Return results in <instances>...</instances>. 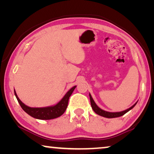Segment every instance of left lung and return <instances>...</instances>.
Here are the masks:
<instances>
[{
	"instance_id": "8db88e82",
	"label": "left lung",
	"mask_w": 154,
	"mask_h": 154,
	"mask_svg": "<svg viewBox=\"0 0 154 154\" xmlns=\"http://www.w3.org/2000/svg\"><path fill=\"white\" fill-rule=\"evenodd\" d=\"M89 96H90V103H91V106H92V108L94 110V111L95 112L96 114L99 115V116H103L104 118H118V117H120L124 116L125 113H126L127 112H128L130 110L134 107V106L137 105V103H135L132 106H130V108L127 109L126 110L122 111H119V112H109V111H106L105 110H103L102 109H100L99 106L96 105V103L94 102V100H93V98L91 96L90 94L89 93Z\"/></svg>"
}]
</instances>
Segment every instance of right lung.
Instances as JSON below:
<instances>
[{"mask_svg": "<svg viewBox=\"0 0 154 154\" xmlns=\"http://www.w3.org/2000/svg\"><path fill=\"white\" fill-rule=\"evenodd\" d=\"M75 88H76V85L71 88V89L65 94V95L62 97L61 100L58 103H56V105L49 106H45V107H30V106L26 105L18 98L15 90L14 93L15 97H16L21 107L22 108L23 110L26 113H28L29 116L32 117L34 118L48 120V119H52L58 118V117L61 116L64 113V111H66L67 108L69 97L72 94V93L75 89Z\"/></svg>", "mask_w": 154, "mask_h": 154, "instance_id": "obj_1", "label": "right lung"}]
</instances>
